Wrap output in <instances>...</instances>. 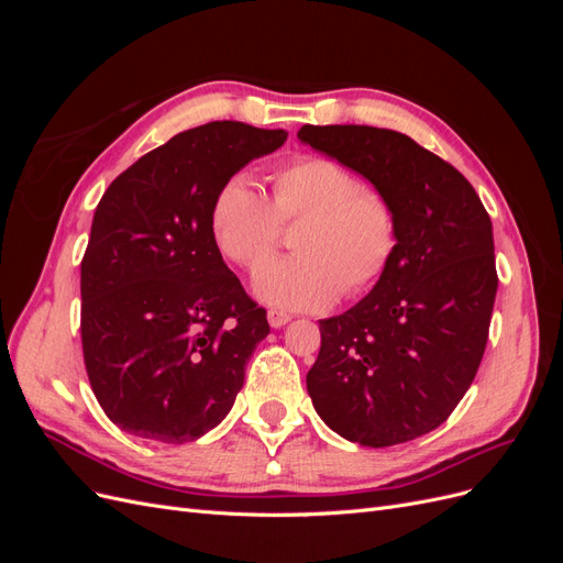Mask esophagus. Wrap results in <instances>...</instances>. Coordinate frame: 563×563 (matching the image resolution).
I'll return each mask as SVG.
<instances>
[{
  "label": "esophagus",
  "instance_id": "1",
  "mask_svg": "<svg viewBox=\"0 0 563 563\" xmlns=\"http://www.w3.org/2000/svg\"><path fill=\"white\" fill-rule=\"evenodd\" d=\"M267 321H269L272 329H282V327H286L288 321H291V314L279 312V310H269L267 312Z\"/></svg>",
  "mask_w": 563,
  "mask_h": 563
}]
</instances>
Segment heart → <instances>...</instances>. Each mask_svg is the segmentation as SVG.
Masks as SVG:
<instances>
[{
    "label": "heart",
    "instance_id": "heart-1",
    "mask_svg": "<svg viewBox=\"0 0 563 563\" xmlns=\"http://www.w3.org/2000/svg\"><path fill=\"white\" fill-rule=\"evenodd\" d=\"M300 220L288 258H272L253 275V294L282 312H317L343 291L376 284L397 251V216L389 201L327 157H302L272 176V203L246 174L220 183L209 230L228 261L253 267L275 249L282 223Z\"/></svg>",
    "mask_w": 563,
    "mask_h": 563
}]
</instances>
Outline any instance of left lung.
<instances>
[{
	"label": "left lung",
	"mask_w": 563,
	"mask_h": 563,
	"mask_svg": "<svg viewBox=\"0 0 563 563\" xmlns=\"http://www.w3.org/2000/svg\"><path fill=\"white\" fill-rule=\"evenodd\" d=\"M298 139L366 178L397 216L383 277L319 321L310 399L354 444H404L453 413L482 364L498 291L490 218L463 174L399 131L305 124Z\"/></svg>",
	"instance_id": "obj_1"
}]
</instances>
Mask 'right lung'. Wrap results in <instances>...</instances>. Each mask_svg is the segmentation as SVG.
Segmentation results:
<instances>
[{
  "label": "right lung",
  "instance_id": "1",
  "mask_svg": "<svg viewBox=\"0 0 563 563\" xmlns=\"http://www.w3.org/2000/svg\"><path fill=\"white\" fill-rule=\"evenodd\" d=\"M286 135L244 122L187 129L117 176L96 207L81 345L119 430L185 444L230 413L269 323L213 244L209 207L220 183Z\"/></svg>",
  "mask_w": 563,
  "mask_h": 563
}]
</instances>
